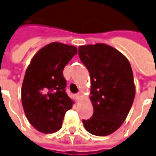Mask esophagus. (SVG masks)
I'll use <instances>...</instances> for the list:
<instances>
[{
  "mask_svg": "<svg viewBox=\"0 0 156 156\" xmlns=\"http://www.w3.org/2000/svg\"><path fill=\"white\" fill-rule=\"evenodd\" d=\"M81 97H82V94L80 92V93H78V94H76V100H80Z\"/></svg>",
  "mask_w": 156,
  "mask_h": 156,
  "instance_id": "obj_1",
  "label": "esophagus"
}]
</instances>
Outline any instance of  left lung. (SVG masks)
Wrapping results in <instances>:
<instances>
[{
	"label": "left lung",
	"mask_w": 156,
	"mask_h": 156,
	"mask_svg": "<svg viewBox=\"0 0 156 156\" xmlns=\"http://www.w3.org/2000/svg\"><path fill=\"white\" fill-rule=\"evenodd\" d=\"M79 56L89 72L94 107L93 116L83 119L84 128L95 136L112 134L124 123L134 100L129 62L119 50L102 43L80 46Z\"/></svg>",
	"instance_id": "left-lung-1"
}]
</instances>
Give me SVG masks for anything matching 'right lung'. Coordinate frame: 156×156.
Wrapping results in <instances>:
<instances>
[{
    "mask_svg": "<svg viewBox=\"0 0 156 156\" xmlns=\"http://www.w3.org/2000/svg\"><path fill=\"white\" fill-rule=\"evenodd\" d=\"M77 54L74 45L52 42L40 49L27 68L22 104L30 124L43 133L58 131L74 101L65 92L63 69Z\"/></svg>",
    "mask_w": 156,
    "mask_h": 156,
    "instance_id": "add662e5",
    "label": "right lung"
}]
</instances>
